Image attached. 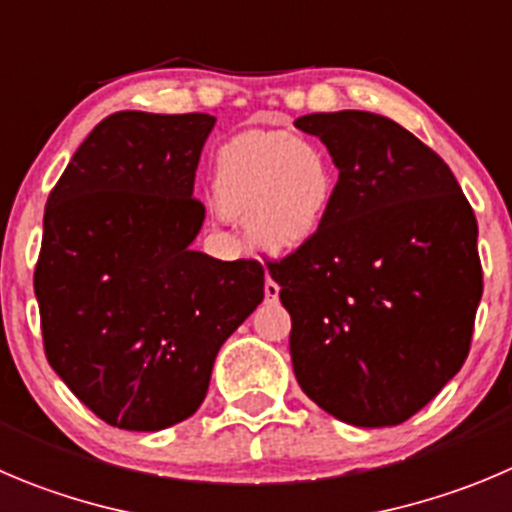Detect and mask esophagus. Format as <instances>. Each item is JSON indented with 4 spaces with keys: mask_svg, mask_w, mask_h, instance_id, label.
Listing matches in <instances>:
<instances>
[{
    "mask_svg": "<svg viewBox=\"0 0 512 512\" xmlns=\"http://www.w3.org/2000/svg\"><path fill=\"white\" fill-rule=\"evenodd\" d=\"M279 284H276L271 276H266V284H264V294H266V301H279Z\"/></svg>",
    "mask_w": 512,
    "mask_h": 512,
    "instance_id": "1",
    "label": "esophagus"
}]
</instances>
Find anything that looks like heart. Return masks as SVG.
Listing matches in <instances>:
<instances>
[{"instance_id":"obj_1","label":"heart","mask_w":512,"mask_h":512,"mask_svg":"<svg viewBox=\"0 0 512 512\" xmlns=\"http://www.w3.org/2000/svg\"><path fill=\"white\" fill-rule=\"evenodd\" d=\"M339 193L332 155L284 130H253L221 150L213 178L216 208L246 221L253 246L294 253L324 231Z\"/></svg>"}]
</instances>
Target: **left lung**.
<instances>
[{
	"mask_svg": "<svg viewBox=\"0 0 512 512\" xmlns=\"http://www.w3.org/2000/svg\"><path fill=\"white\" fill-rule=\"evenodd\" d=\"M339 170L324 231L269 274L296 382L354 427L410 420L460 372L483 296L478 221L445 160L394 120L311 113Z\"/></svg>",
	"mask_w": 512,
	"mask_h": 512,
	"instance_id": "obj_1",
	"label": "left lung"
}]
</instances>
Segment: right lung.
I'll return each instance as SVG.
<instances>
[{
  "instance_id": "right-lung-1",
  "label": "right lung",
  "mask_w": 512,
  "mask_h": 512,
  "mask_svg": "<svg viewBox=\"0 0 512 512\" xmlns=\"http://www.w3.org/2000/svg\"><path fill=\"white\" fill-rule=\"evenodd\" d=\"M216 118L125 110L77 148L47 198L34 296L50 367L120 430L158 432L206 399L218 349L264 301L259 261L193 251Z\"/></svg>"
}]
</instances>
